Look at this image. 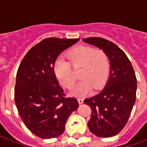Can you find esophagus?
Returning a JSON list of instances; mask_svg holds the SVG:
<instances>
[{"instance_id": "obj_1", "label": "esophagus", "mask_w": 147, "mask_h": 147, "mask_svg": "<svg viewBox=\"0 0 147 147\" xmlns=\"http://www.w3.org/2000/svg\"><path fill=\"white\" fill-rule=\"evenodd\" d=\"M78 102H79V104H80V105L83 104V98H78Z\"/></svg>"}]
</instances>
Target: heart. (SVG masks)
Instances as JSON below:
<instances>
[{
  "label": "heart",
  "mask_w": 147,
  "mask_h": 147,
  "mask_svg": "<svg viewBox=\"0 0 147 147\" xmlns=\"http://www.w3.org/2000/svg\"><path fill=\"white\" fill-rule=\"evenodd\" d=\"M66 57L69 63L64 59H58L55 62L53 71L61 85L71 89L76 80L71 65L74 68L80 67L79 76L82 80L71 90V94L85 95L92 88L98 90L105 84L109 72V60L103 50L80 45L70 49Z\"/></svg>",
  "instance_id": "obj_1"
}]
</instances>
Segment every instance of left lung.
<instances>
[{"label":"left lung","mask_w":147,"mask_h":147,"mask_svg":"<svg viewBox=\"0 0 147 147\" xmlns=\"http://www.w3.org/2000/svg\"><path fill=\"white\" fill-rule=\"evenodd\" d=\"M83 41L102 49L110 63L109 76L104 89L84 100L91 109L87 125L90 131L98 137L117 136L126 125L136 102L135 71L126 54L113 42L95 37Z\"/></svg>","instance_id":"obj_1"}]
</instances>
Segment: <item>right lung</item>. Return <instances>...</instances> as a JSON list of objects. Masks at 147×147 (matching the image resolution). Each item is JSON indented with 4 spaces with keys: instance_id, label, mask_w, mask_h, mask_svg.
<instances>
[{
    "instance_id": "add662e5",
    "label": "right lung",
    "mask_w": 147,
    "mask_h": 147,
    "mask_svg": "<svg viewBox=\"0 0 147 147\" xmlns=\"http://www.w3.org/2000/svg\"><path fill=\"white\" fill-rule=\"evenodd\" d=\"M79 40L44 39L27 52L18 68L15 103L24 124L39 138L62 135L69 116L79 107L76 98L65 97L53 71L61 52Z\"/></svg>"
}]
</instances>
